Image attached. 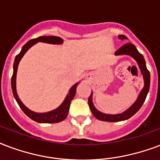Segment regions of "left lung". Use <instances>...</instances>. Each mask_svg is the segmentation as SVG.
Wrapping results in <instances>:
<instances>
[{"mask_svg": "<svg viewBox=\"0 0 160 160\" xmlns=\"http://www.w3.org/2000/svg\"><path fill=\"white\" fill-rule=\"evenodd\" d=\"M118 38L119 39H127L128 38L124 35H119L118 36ZM116 55H123V54H126V55H130L131 57L137 61L138 64L139 66V69L141 70V73L142 75H143V80H144V86L143 88L142 89V91H140L139 95H138V97L136 102H134L133 104L132 105L131 107H129L128 109L126 110L125 112H123L122 113H120V114H115V115H112V114H105V113H102L101 112H99L98 110L96 109V107H94L93 102H92V93L88 99V104L89 107L91 108V112L93 113V115L96 117L97 119H99L101 121H105V122H120V121H124L128 119L131 117L137 112L141 108V107L143 104L146 97H147V95H148V92L149 91V85H150V74H149V71L147 69L146 67V63H145L144 58L143 56L141 54V53L138 51V49L136 48V47L134 46L132 43H126L124 44L123 46L117 50V52L115 53Z\"/></svg>", "mask_w": 160, "mask_h": 160, "instance_id": "8db88e82", "label": "left lung"}]
</instances>
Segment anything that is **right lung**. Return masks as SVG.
Here are the masks:
<instances>
[{
    "label": "right lung",
    "mask_w": 160,
    "mask_h": 160,
    "mask_svg": "<svg viewBox=\"0 0 160 160\" xmlns=\"http://www.w3.org/2000/svg\"><path fill=\"white\" fill-rule=\"evenodd\" d=\"M38 42H47V43H52V44H61L63 42V39L59 38V37L55 36H42L38 37L37 38L30 40L27 42L26 44L24 45L22 48V50L18 55L16 56L15 61H14V64H13V75L12 77V89L13 96L15 97L16 101L21 107V109L22 110L23 112L25 113L28 118H30L32 120L35 121L37 122H40V123H56V122H59L64 121L68 116L69 113V107H70V102L74 98L75 95V91H76V87L79 83H76L73 85L71 89L69 90V94L67 95L66 98L64 101V102L57 108V109L45 113H38L34 112L31 110H29L28 107L24 106L22 102H21L19 97L17 93V88H16V78H17V71H18V67L19 64V62L25 54L27 51L28 50L29 48L37 43Z\"/></svg>",
    "instance_id": "right-lung-1"
}]
</instances>
